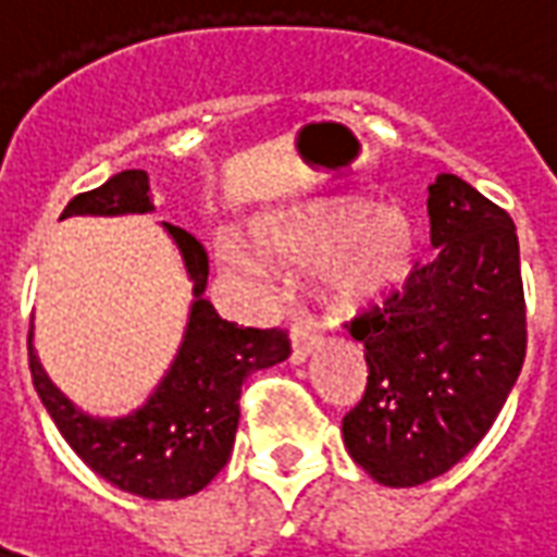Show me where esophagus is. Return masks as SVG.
<instances>
[{
	"mask_svg": "<svg viewBox=\"0 0 557 557\" xmlns=\"http://www.w3.org/2000/svg\"><path fill=\"white\" fill-rule=\"evenodd\" d=\"M292 339V363H304L322 346V337L313 325H292L289 331Z\"/></svg>",
	"mask_w": 557,
	"mask_h": 557,
	"instance_id": "1",
	"label": "esophagus"
}]
</instances>
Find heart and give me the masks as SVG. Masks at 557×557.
<instances>
[{"instance_id":"heart-1","label":"heart","mask_w":557,"mask_h":557,"mask_svg":"<svg viewBox=\"0 0 557 557\" xmlns=\"http://www.w3.org/2000/svg\"><path fill=\"white\" fill-rule=\"evenodd\" d=\"M256 242L283 265H310L315 292L327 307L361 310L409 280L418 256V226L397 206L331 196L262 226ZM220 256L235 274L265 280V259L247 244L226 238Z\"/></svg>"}]
</instances>
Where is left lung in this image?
Wrapping results in <instances>:
<instances>
[{
    "instance_id": "8db88e82",
    "label": "left lung",
    "mask_w": 557,
    "mask_h": 557,
    "mask_svg": "<svg viewBox=\"0 0 557 557\" xmlns=\"http://www.w3.org/2000/svg\"><path fill=\"white\" fill-rule=\"evenodd\" d=\"M430 262L358 315L367 391L343 442L385 486H418L490 432L525 361V292L510 214L459 175L430 184Z\"/></svg>"
}]
</instances>
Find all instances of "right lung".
<instances>
[{
    "mask_svg": "<svg viewBox=\"0 0 557 557\" xmlns=\"http://www.w3.org/2000/svg\"><path fill=\"white\" fill-rule=\"evenodd\" d=\"M148 211H154L148 175L125 170L89 194L74 196L62 218H122ZM163 230L182 253L184 271L194 283V301L170 370L139 409L122 418H95L77 409L44 373L32 346L35 327H29L32 385L71 450L107 483L154 502L187 498L218 478L235 444L244 379L289 358L286 331L238 327L220 319L211 301L202 298L208 283L206 247L182 226L163 223Z\"/></svg>",
    "mask_w": 557,
    "mask_h": 557,
    "instance_id": "1",
    "label": "right lung"
}]
</instances>
